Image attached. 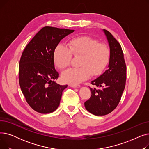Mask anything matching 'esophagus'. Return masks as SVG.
<instances>
[{
    "instance_id": "1",
    "label": "esophagus",
    "mask_w": 149,
    "mask_h": 149,
    "mask_svg": "<svg viewBox=\"0 0 149 149\" xmlns=\"http://www.w3.org/2000/svg\"><path fill=\"white\" fill-rule=\"evenodd\" d=\"M70 87H72V88H80V85H79V84H75V85H72V84H70V85H69Z\"/></svg>"
}]
</instances>
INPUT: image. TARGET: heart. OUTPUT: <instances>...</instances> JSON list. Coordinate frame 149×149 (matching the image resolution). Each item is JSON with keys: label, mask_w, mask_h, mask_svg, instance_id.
Wrapping results in <instances>:
<instances>
[{"label": "heart", "mask_w": 149, "mask_h": 149, "mask_svg": "<svg viewBox=\"0 0 149 149\" xmlns=\"http://www.w3.org/2000/svg\"><path fill=\"white\" fill-rule=\"evenodd\" d=\"M80 56L77 68H70L61 74L65 83L75 85L87 80L91 76H98L107 67L111 57V51L104 43L91 37L83 36L72 38L67 47L58 45L53 52L55 65L62 69L68 66L72 56Z\"/></svg>", "instance_id": "1"}]
</instances>
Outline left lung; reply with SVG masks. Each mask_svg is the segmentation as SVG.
<instances>
[{
	"instance_id": "left-lung-1",
	"label": "left lung",
	"mask_w": 149,
	"mask_h": 149,
	"mask_svg": "<svg viewBox=\"0 0 149 149\" xmlns=\"http://www.w3.org/2000/svg\"><path fill=\"white\" fill-rule=\"evenodd\" d=\"M111 51L108 69L91 84L100 89L90 88L91 98L84 103L86 109L97 116L110 113L118 106L125 88L126 80V66L121 46L114 37L106 29H103Z\"/></svg>"
}]
</instances>
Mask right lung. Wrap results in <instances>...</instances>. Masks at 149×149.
I'll list each match as a JSON object with an SVG mask.
<instances>
[{"instance_id":"right-lung-1","label":"right lung","mask_w":149,"mask_h":149,"mask_svg":"<svg viewBox=\"0 0 149 149\" xmlns=\"http://www.w3.org/2000/svg\"><path fill=\"white\" fill-rule=\"evenodd\" d=\"M74 30L45 26L26 45L19 63V84L28 104L40 113L53 112L60 105L62 92L68 85H60L55 69L54 49L61 39Z\"/></svg>"}]
</instances>
